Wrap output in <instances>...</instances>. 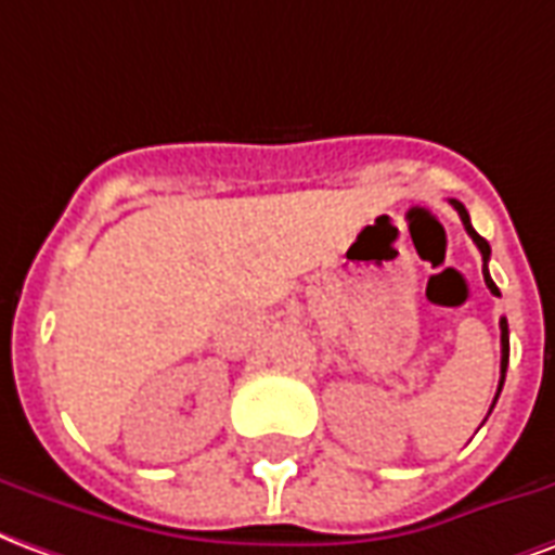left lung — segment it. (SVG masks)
Here are the masks:
<instances>
[{"instance_id":"obj_1","label":"left lung","mask_w":555,"mask_h":555,"mask_svg":"<svg viewBox=\"0 0 555 555\" xmlns=\"http://www.w3.org/2000/svg\"><path fill=\"white\" fill-rule=\"evenodd\" d=\"M452 206L459 209L461 221H464V230L470 233V238H473V242H476V248L482 250V260H485L482 274H485V283H488V289H491L493 295H500V289H496V283H493V281H491V274H488V260H491V245H488V242H485V238L479 236L476 230H473L470 216H467V209H464V206H461L459 201H452ZM500 331H503V334H500V343H503V361H500V387H496V396H500V390H503L505 366H508V322H505V319H500ZM493 402H496V399H493Z\"/></svg>"}]
</instances>
